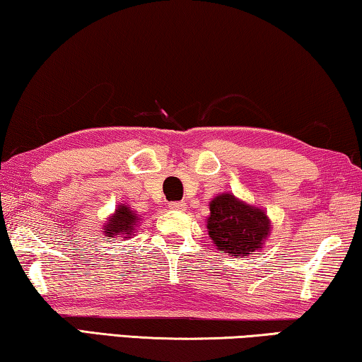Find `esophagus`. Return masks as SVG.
<instances>
[{"label":"esophagus","instance_id":"34e87169","mask_svg":"<svg viewBox=\"0 0 362 362\" xmlns=\"http://www.w3.org/2000/svg\"><path fill=\"white\" fill-rule=\"evenodd\" d=\"M169 208L177 209V211H183V209H187V203L185 202H172V203H169Z\"/></svg>","mask_w":362,"mask_h":362}]
</instances>
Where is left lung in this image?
I'll use <instances>...</instances> for the list:
<instances>
[{"label": "left lung", "instance_id": "8db88e82", "mask_svg": "<svg viewBox=\"0 0 362 362\" xmlns=\"http://www.w3.org/2000/svg\"><path fill=\"white\" fill-rule=\"evenodd\" d=\"M206 229L218 250L234 258H245L265 247L272 221L265 209L224 192L209 202Z\"/></svg>", "mask_w": 362, "mask_h": 362}]
</instances>
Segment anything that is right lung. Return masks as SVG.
<instances>
[{"mask_svg":"<svg viewBox=\"0 0 362 362\" xmlns=\"http://www.w3.org/2000/svg\"><path fill=\"white\" fill-rule=\"evenodd\" d=\"M139 214H136L133 208H129V204L120 203L117 204V209L110 214L107 221L102 226V233L107 239H117V237H123V239H129L134 235L139 226Z\"/></svg>","mask_w":362,"mask_h":362,"instance_id":"add662e5","label":"right lung"}]
</instances>
